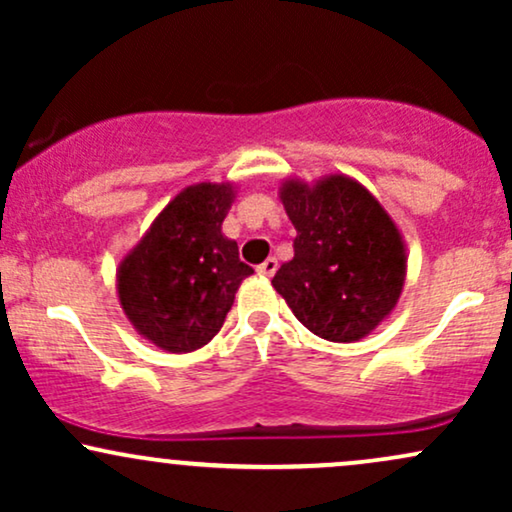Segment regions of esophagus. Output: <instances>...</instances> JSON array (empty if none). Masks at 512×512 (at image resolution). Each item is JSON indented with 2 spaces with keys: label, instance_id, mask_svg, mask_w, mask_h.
I'll list each match as a JSON object with an SVG mask.
<instances>
[{
  "label": "esophagus",
  "instance_id": "1",
  "mask_svg": "<svg viewBox=\"0 0 512 512\" xmlns=\"http://www.w3.org/2000/svg\"><path fill=\"white\" fill-rule=\"evenodd\" d=\"M276 267H279V262H276L274 257H267V260H264L260 267H257V272H260L262 276H274Z\"/></svg>",
  "mask_w": 512,
  "mask_h": 512
}]
</instances>
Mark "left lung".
Segmentation results:
<instances>
[{"label": "left lung", "instance_id": "obj_1", "mask_svg": "<svg viewBox=\"0 0 512 512\" xmlns=\"http://www.w3.org/2000/svg\"><path fill=\"white\" fill-rule=\"evenodd\" d=\"M296 240L272 286L298 322L327 342L368 337L402 296L407 245L383 204L361 182L332 173L279 187Z\"/></svg>", "mask_w": 512, "mask_h": 512}]
</instances>
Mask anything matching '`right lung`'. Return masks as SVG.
Here are the masks:
<instances>
[{
    "label": "right lung",
    "instance_id": "1",
    "mask_svg": "<svg viewBox=\"0 0 512 512\" xmlns=\"http://www.w3.org/2000/svg\"><path fill=\"white\" fill-rule=\"evenodd\" d=\"M236 195L233 182L185 187L117 267L115 289L127 320L168 354L209 344L252 274L236 240L221 231Z\"/></svg>",
    "mask_w": 512,
    "mask_h": 512
}]
</instances>
